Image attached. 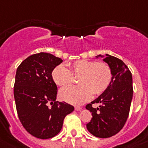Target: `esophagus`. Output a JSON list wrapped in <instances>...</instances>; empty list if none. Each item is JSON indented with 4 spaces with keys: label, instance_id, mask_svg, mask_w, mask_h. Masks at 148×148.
Instances as JSON below:
<instances>
[{
    "label": "esophagus",
    "instance_id": "34e87169",
    "mask_svg": "<svg viewBox=\"0 0 148 148\" xmlns=\"http://www.w3.org/2000/svg\"><path fill=\"white\" fill-rule=\"evenodd\" d=\"M75 110L76 111H79V110H82V107H79V106H75Z\"/></svg>",
    "mask_w": 148,
    "mask_h": 148
}]
</instances>
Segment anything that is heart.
Returning <instances> with one entry per match:
<instances>
[{"label":"heart","mask_w":148,"mask_h":148,"mask_svg":"<svg viewBox=\"0 0 148 148\" xmlns=\"http://www.w3.org/2000/svg\"><path fill=\"white\" fill-rule=\"evenodd\" d=\"M56 66L52 71V79L57 85L66 86L73 81V75L78 76L77 86H67L60 91L62 100L73 104H82L91 99L92 94L100 95L110 85L112 69L107 63L94 60H79L68 64Z\"/></svg>","instance_id":"b5f03b06"}]
</instances>
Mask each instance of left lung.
I'll return each mask as SVG.
<instances>
[{
  "label": "left lung",
  "mask_w": 148,
  "mask_h": 148,
  "mask_svg": "<svg viewBox=\"0 0 148 148\" xmlns=\"http://www.w3.org/2000/svg\"><path fill=\"white\" fill-rule=\"evenodd\" d=\"M103 57L102 55L97 56ZM110 66L113 79L109 88L85 108L92 118L86 125L88 130L95 137H112L123 129L128 116L132 100V75L123 60L109 54L103 60ZM100 103L94 108L92 104Z\"/></svg>",
  "instance_id": "obj_1"
}]
</instances>
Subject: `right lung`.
Here are the masks:
<instances>
[{
	"mask_svg": "<svg viewBox=\"0 0 148 148\" xmlns=\"http://www.w3.org/2000/svg\"><path fill=\"white\" fill-rule=\"evenodd\" d=\"M62 62L41 52L29 56L16 69L13 92L18 116L25 130L38 138L57 135L66 116L74 110L72 105L56 101L57 87L51 74Z\"/></svg>",
	"mask_w": 148,
	"mask_h": 148,
	"instance_id": "right-lung-1",
	"label": "right lung"
}]
</instances>
